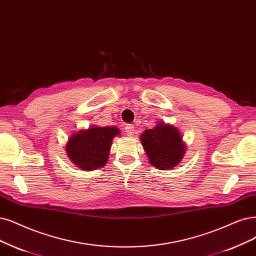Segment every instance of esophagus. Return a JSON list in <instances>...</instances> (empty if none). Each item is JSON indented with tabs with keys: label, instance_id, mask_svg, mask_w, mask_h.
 <instances>
[{
	"label": "esophagus",
	"instance_id": "34e87169",
	"mask_svg": "<svg viewBox=\"0 0 256 256\" xmlns=\"http://www.w3.org/2000/svg\"><path fill=\"white\" fill-rule=\"evenodd\" d=\"M135 132V128L133 124H126V133L128 136H133Z\"/></svg>",
	"mask_w": 256,
	"mask_h": 256
}]
</instances>
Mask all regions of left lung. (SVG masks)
Returning <instances> with one entry per match:
<instances>
[{
  "instance_id": "1",
  "label": "left lung",
  "mask_w": 256,
  "mask_h": 256,
  "mask_svg": "<svg viewBox=\"0 0 256 256\" xmlns=\"http://www.w3.org/2000/svg\"><path fill=\"white\" fill-rule=\"evenodd\" d=\"M150 164L158 170H172L184 157L186 146L177 128L166 122H157L153 128L146 130L140 136Z\"/></svg>"
}]
</instances>
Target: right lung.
I'll use <instances>...</instances> for the list:
<instances>
[{
  "mask_svg": "<svg viewBox=\"0 0 256 256\" xmlns=\"http://www.w3.org/2000/svg\"><path fill=\"white\" fill-rule=\"evenodd\" d=\"M119 135L117 126H90L70 136L65 152L76 166L94 171L106 164L112 139Z\"/></svg>",
  "mask_w": 256,
  "mask_h": 256,
  "instance_id": "right-lung-1",
  "label": "right lung"
}]
</instances>
